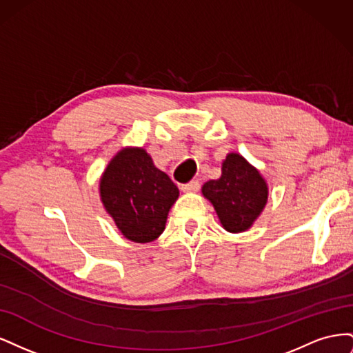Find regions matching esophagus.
Masks as SVG:
<instances>
[{
  "label": "esophagus",
  "instance_id": "esophagus-1",
  "mask_svg": "<svg viewBox=\"0 0 353 353\" xmlns=\"http://www.w3.org/2000/svg\"><path fill=\"white\" fill-rule=\"evenodd\" d=\"M199 188H200V183L197 179H193L190 181V183L181 185V190L187 191V193H196V191H199Z\"/></svg>",
  "mask_w": 353,
  "mask_h": 353
}]
</instances>
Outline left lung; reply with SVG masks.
<instances>
[{
	"mask_svg": "<svg viewBox=\"0 0 353 353\" xmlns=\"http://www.w3.org/2000/svg\"><path fill=\"white\" fill-rule=\"evenodd\" d=\"M201 193L215 208L222 227L241 232L252 227L268 200V187L259 170L237 153L222 163V175L203 185Z\"/></svg>",
	"mask_w": 353,
	"mask_h": 353,
	"instance_id": "left-lung-1",
	"label": "left lung"
}]
</instances>
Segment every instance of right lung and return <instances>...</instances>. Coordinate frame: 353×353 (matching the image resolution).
<instances>
[{
	"instance_id": "right-lung-1",
	"label": "right lung",
	"mask_w": 353,
	"mask_h": 353,
	"mask_svg": "<svg viewBox=\"0 0 353 353\" xmlns=\"http://www.w3.org/2000/svg\"><path fill=\"white\" fill-rule=\"evenodd\" d=\"M178 194L172 179L153 165L144 148L117 153L100 181L105 210L123 236L135 243H150L163 232Z\"/></svg>"
}]
</instances>
